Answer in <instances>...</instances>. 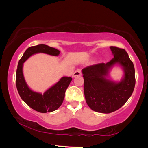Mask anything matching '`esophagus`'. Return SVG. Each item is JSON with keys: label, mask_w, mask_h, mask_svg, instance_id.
<instances>
[{"label": "esophagus", "mask_w": 148, "mask_h": 148, "mask_svg": "<svg viewBox=\"0 0 148 148\" xmlns=\"http://www.w3.org/2000/svg\"><path fill=\"white\" fill-rule=\"evenodd\" d=\"M82 75V71L80 69H77L74 72V73L72 75V77H76L77 76H81Z\"/></svg>", "instance_id": "1"}]
</instances>
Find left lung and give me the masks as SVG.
Listing matches in <instances>:
<instances>
[{
    "instance_id": "1",
    "label": "left lung",
    "mask_w": 148,
    "mask_h": 148,
    "mask_svg": "<svg viewBox=\"0 0 148 148\" xmlns=\"http://www.w3.org/2000/svg\"><path fill=\"white\" fill-rule=\"evenodd\" d=\"M110 47L114 57L111 61L91 65L82 71L87 104L99 113H111L123 106L131 96L136 82L133 62L127 51L116 46ZM117 64L124 71V78L119 82L106 78L109 70Z\"/></svg>"
}]
</instances>
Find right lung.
<instances>
[{
  "instance_id": "1",
  "label": "right lung",
  "mask_w": 148,
  "mask_h": 148,
  "mask_svg": "<svg viewBox=\"0 0 148 148\" xmlns=\"http://www.w3.org/2000/svg\"><path fill=\"white\" fill-rule=\"evenodd\" d=\"M44 53L57 56L60 53L58 49L46 44H38L29 47L25 51L18 62L16 71V87L21 99L36 111L40 113L53 112L62 104L64 98L65 91L72 81V77L64 76L42 95L34 92L29 88L25 80L23 74V62L32 55Z\"/></svg>"
}]
</instances>
